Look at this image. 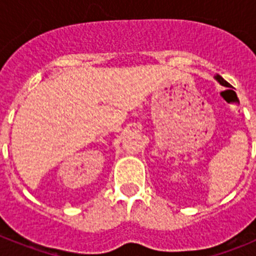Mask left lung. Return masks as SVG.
Masks as SVG:
<instances>
[{
  "mask_svg": "<svg viewBox=\"0 0 256 256\" xmlns=\"http://www.w3.org/2000/svg\"><path fill=\"white\" fill-rule=\"evenodd\" d=\"M216 80H218V82H219V83H220V84H222V86H226V84H227V82H226L224 79L222 78V76H216Z\"/></svg>",
  "mask_w": 256,
  "mask_h": 256,
  "instance_id": "1",
  "label": "left lung"
}]
</instances>
